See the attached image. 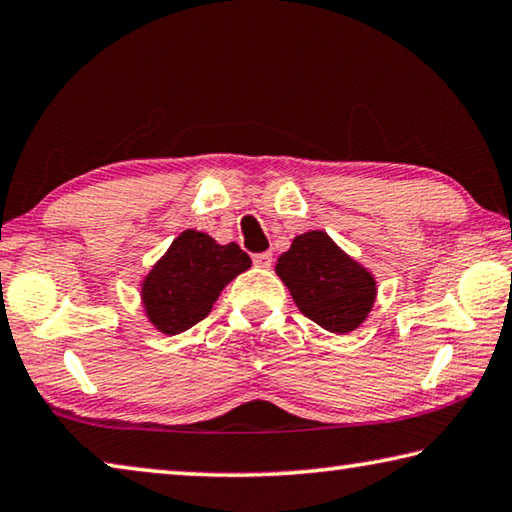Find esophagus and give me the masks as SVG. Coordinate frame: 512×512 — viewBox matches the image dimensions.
<instances>
[{"instance_id": "1", "label": "esophagus", "mask_w": 512, "mask_h": 512, "mask_svg": "<svg viewBox=\"0 0 512 512\" xmlns=\"http://www.w3.org/2000/svg\"><path fill=\"white\" fill-rule=\"evenodd\" d=\"M254 265L267 270V267L272 265V254H270V251H261V254H254Z\"/></svg>"}]
</instances>
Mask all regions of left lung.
<instances>
[{
    "label": "left lung",
    "instance_id": "left-lung-1",
    "mask_svg": "<svg viewBox=\"0 0 512 512\" xmlns=\"http://www.w3.org/2000/svg\"><path fill=\"white\" fill-rule=\"evenodd\" d=\"M276 274L308 320L331 333L358 329L376 299L372 272L345 254L324 231L301 233L276 261Z\"/></svg>",
    "mask_w": 512,
    "mask_h": 512
}]
</instances>
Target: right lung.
<instances>
[{"label": "right lung", "instance_id": "1", "mask_svg": "<svg viewBox=\"0 0 512 512\" xmlns=\"http://www.w3.org/2000/svg\"><path fill=\"white\" fill-rule=\"evenodd\" d=\"M249 267L251 258L236 242L217 245L208 233L183 231L142 279L147 320L165 335L188 331L211 313L226 283Z\"/></svg>", "mask_w": 512, "mask_h": 512}]
</instances>
